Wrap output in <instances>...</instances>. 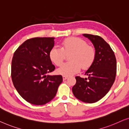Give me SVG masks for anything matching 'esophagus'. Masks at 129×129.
Masks as SVG:
<instances>
[{
  "mask_svg": "<svg viewBox=\"0 0 129 129\" xmlns=\"http://www.w3.org/2000/svg\"><path fill=\"white\" fill-rule=\"evenodd\" d=\"M62 78H63V80H66L68 78V77H67V76L64 75V76H63V77H62Z\"/></svg>",
  "mask_w": 129,
  "mask_h": 129,
  "instance_id": "esophagus-1",
  "label": "esophagus"
}]
</instances>
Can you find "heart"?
<instances>
[{
  "instance_id": "heart-1",
  "label": "heart",
  "mask_w": 129,
  "mask_h": 129,
  "mask_svg": "<svg viewBox=\"0 0 129 129\" xmlns=\"http://www.w3.org/2000/svg\"><path fill=\"white\" fill-rule=\"evenodd\" d=\"M70 55V62L65 63L58 69V73L65 76L77 74L83 69H88L95 61L96 51L86 41L79 37H70L61 43V48L54 47L51 49L49 56L52 62L60 66L64 61L66 54Z\"/></svg>"
}]
</instances>
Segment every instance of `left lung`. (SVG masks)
I'll list each match as a JSON object with an SVG mask.
<instances>
[{"instance_id": "1", "label": "left lung", "mask_w": 129, "mask_h": 129, "mask_svg": "<svg viewBox=\"0 0 129 129\" xmlns=\"http://www.w3.org/2000/svg\"><path fill=\"white\" fill-rule=\"evenodd\" d=\"M95 47V61L85 72L88 78L75 77L77 82L72 92L79 100L85 103L96 102L109 91L116 75V59L111 47L100 36L83 34Z\"/></svg>"}]
</instances>
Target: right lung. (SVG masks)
I'll use <instances>...</instances> for the list:
<instances>
[{"label": "right lung", "mask_w": 129, "mask_h": 129, "mask_svg": "<svg viewBox=\"0 0 129 129\" xmlns=\"http://www.w3.org/2000/svg\"><path fill=\"white\" fill-rule=\"evenodd\" d=\"M54 40V37L28 39L13 57V83L20 95L33 105H43L51 101L62 82V75H46L55 69L49 56Z\"/></svg>", "instance_id": "right-lung-1"}]
</instances>
